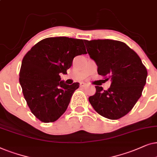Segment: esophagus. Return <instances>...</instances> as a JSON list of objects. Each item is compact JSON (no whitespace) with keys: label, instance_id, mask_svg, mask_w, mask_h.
<instances>
[{"label":"esophagus","instance_id":"1","mask_svg":"<svg viewBox=\"0 0 157 157\" xmlns=\"http://www.w3.org/2000/svg\"><path fill=\"white\" fill-rule=\"evenodd\" d=\"M80 86L82 87H85L88 86V85H87V83H85V82H81L80 83Z\"/></svg>","mask_w":157,"mask_h":157}]
</instances>
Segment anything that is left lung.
Returning <instances> with one entry per match:
<instances>
[{
	"instance_id": "left-lung-1",
	"label": "left lung",
	"mask_w": 157,
	"mask_h": 157,
	"mask_svg": "<svg viewBox=\"0 0 157 157\" xmlns=\"http://www.w3.org/2000/svg\"><path fill=\"white\" fill-rule=\"evenodd\" d=\"M87 53L98 66V75L108 76L111 85L107 90L95 86L89 101L100 116L111 120L122 118L141 96L147 70L139 55L128 45L111 39L84 40ZM89 49L87 50V49Z\"/></svg>"
}]
</instances>
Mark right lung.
I'll list each match as a JSON object with an SVG mask.
<instances>
[{
    "instance_id": "right-lung-1",
    "label": "right lung",
    "mask_w": 157,
    "mask_h": 157,
    "mask_svg": "<svg viewBox=\"0 0 157 157\" xmlns=\"http://www.w3.org/2000/svg\"><path fill=\"white\" fill-rule=\"evenodd\" d=\"M84 54V40L59 36L42 39L24 56L19 82L27 105L39 120L54 122L66 111L80 83L67 85L59 74H66L74 57Z\"/></svg>"
}]
</instances>
